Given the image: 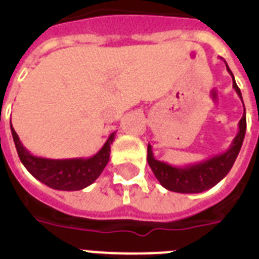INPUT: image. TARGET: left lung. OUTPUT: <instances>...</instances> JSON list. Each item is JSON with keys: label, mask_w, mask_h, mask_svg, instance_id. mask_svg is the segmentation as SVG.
<instances>
[{"label": "left lung", "mask_w": 259, "mask_h": 259, "mask_svg": "<svg viewBox=\"0 0 259 259\" xmlns=\"http://www.w3.org/2000/svg\"><path fill=\"white\" fill-rule=\"evenodd\" d=\"M226 67H227V71L231 75V78H233L234 90L237 91L238 97L241 98V101L243 102L241 90L235 83L233 72L227 64H226ZM238 126H239L238 134L226 152L217 154V156H213L208 160H204V161L189 164V165L185 166H173L168 162L156 160L153 156L152 145L148 144V164H149L150 169L153 170L154 176L160 181V184L168 191L179 193H200L203 191L212 188L213 185H217L230 172L234 162L237 160L246 133V111Z\"/></svg>", "instance_id": "8db88e82"}]
</instances>
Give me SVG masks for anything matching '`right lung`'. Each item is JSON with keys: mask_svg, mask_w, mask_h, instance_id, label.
I'll return each mask as SVG.
<instances>
[{"mask_svg": "<svg viewBox=\"0 0 259 259\" xmlns=\"http://www.w3.org/2000/svg\"><path fill=\"white\" fill-rule=\"evenodd\" d=\"M14 145L18 157L26 170L42 184L58 191H79L91 185L101 176L110 158V145L115 133H111L101 150L91 157L79 158H46L29 153L21 144L17 133L10 123Z\"/></svg>", "mask_w": 259, "mask_h": 259, "instance_id": "1", "label": "right lung"}]
</instances>
